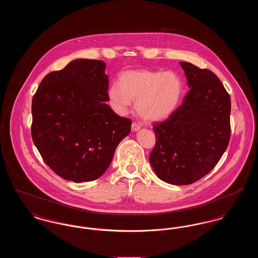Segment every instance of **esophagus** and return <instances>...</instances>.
Returning <instances> with one entry per match:
<instances>
[{
	"mask_svg": "<svg viewBox=\"0 0 258 258\" xmlns=\"http://www.w3.org/2000/svg\"><path fill=\"white\" fill-rule=\"evenodd\" d=\"M140 127H141V125L139 123H133V124H132V131L133 132H138L140 130Z\"/></svg>",
	"mask_w": 258,
	"mask_h": 258,
	"instance_id": "esophagus-1",
	"label": "esophagus"
}]
</instances>
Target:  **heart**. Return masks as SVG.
<instances>
[{
    "instance_id": "1",
    "label": "heart",
    "mask_w": 258,
    "mask_h": 258,
    "mask_svg": "<svg viewBox=\"0 0 258 258\" xmlns=\"http://www.w3.org/2000/svg\"><path fill=\"white\" fill-rule=\"evenodd\" d=\"M184 83L174 72L133 71L121 76L108 89L113 107L123 113L135 100V109L146 121L158 122L169 117L183 97Z\"/></svg>"
}]
</instances>
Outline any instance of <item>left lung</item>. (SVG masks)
Segmentation results:
<instances>
[{"mask_svg":"<svg viewBox=\"0 0 258 258\" xmlns=\"http://www.w3.org/2000/svg\"><path fill=\"white\" fill-rule=\"evenodd\" d=\"M187 80L184 103L164 122L154 125L153 170L170 184L195 183L221 160L230 139V97L209 70L180 61Z\"/></svg>","mask_w":258,"mask_h":258,"instance_id":"left-lung-1","label":"left lung"}]
</instances>
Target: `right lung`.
Returning a JSON list of instances; mask_svg holds the SVG:
<instances>
[{"label":"right lung","instance_id":"1","mask_svg":"<svg viewBox=\"0 0 258 258\" xmlns=\"http://www.w3.org/2000/svg\"><path fill=\"white\" fill-rule=\"evenodd\" d=\"M105 62L77 59L47 74L32 101V137L43 160L60 177L94 181L110 165L132 121L109 101Z\"/></svg>","mask_w":258,"mask_h":258}]
</instances>
